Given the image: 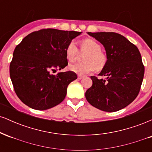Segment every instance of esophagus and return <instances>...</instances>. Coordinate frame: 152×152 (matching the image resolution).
<instances>
[{
	"instance_id": "esophagus-1",
	"label": "esophagus",
	"mask_w": 152,
	"mask_h": 152,
	"mask_svg": "<svg viewBox=\"0 0 152 152\" xmlns=\"http://www.w3.org/2000/svg\"><path fill=\"white\" fill-rule=\"evenodd\" d=\"M83 78V76H81V75H78V79L81 80Z\"/></svg>"
}]
</instances>
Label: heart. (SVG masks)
<instances>
[{
    "instance_id": "1",
    "label": "heart",
    "mask_w": 152,
    "mask_h": 152,
    "mask_svg": "<svg viewBox=\"0 0 152 152\" xmlns=\"http://www.w3.org/2000/svg\"><path fill=\"white\" fill-rule=\"evenodd\" d=\"M81 53H86L83 56V63H77L69 66V69L78 74H86L96 69L100 70L105 66L107 57L102 51L100 44L91 38H86L81 42ZM78 48L74 41H71L66 48V58L70 62H73L78 57Z\"/></svg>"
}]
</instances>
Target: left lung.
I'll return each mask as SVG.
<instances>
[{
    "instance_id": "1",
    "label": "left lung",
    "mask_w": 152,
    "mask_h": 152,
    "mask_svg": "<svg viewBox=\"0 0 152 152\" xmlns=\"http://www.w3.org/2000/svg\"><path fill=\"white\" fill-rule=\"evenodd\" d=\"M105 48L107 61L85 94L91 105L107 112L124 109L137 98L144 74L140 52L135 45L114 32L87 33Z\"/></svg>"
}]
</instances>
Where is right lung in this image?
Wrapping results in <instances>:
<instances>
[{"instance_id": "1", "label": "right lung", "mask_w": 152, "mask_h": 152, "mask_svg": "<svg viewBox=\"0 0 152 152\" xmlns=\"http://www.w3.org/2000/svg\"><path fill=\"white\" fill-rule=\"evenodd\" d=\"M81 32L47 28L26 36L15 47L10 76L20 100L30 108L46 110L64 101L67 87L77 78L74 71L59 72L68 65L66 48Z\"/></svg>"}]
</instances>
